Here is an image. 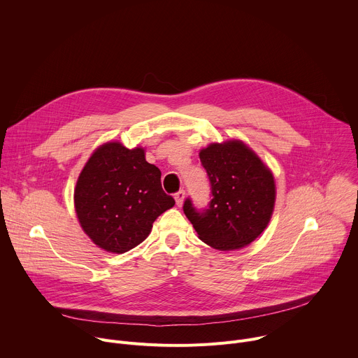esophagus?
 <instances>
[{"label": "esophagus", "instance_id": "obj_1", "mask_svg": "<svg viewBox=\"0 0 358 358\" xmlns=\"http://www.w3.org/2000/svg\"><path fill=\"white\" fill-rule=\"evenodd\" d=\"M176 203L178 207H181L182 206V202H184V199H185V191L184 189H180L177 194H176Z\"/></svg>", "mask_w": 358, "mask_h": 358}]
</instances>
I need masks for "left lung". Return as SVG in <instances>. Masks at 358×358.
<instances>
[{
  "label": "left lung",
  "mask_w": 358,
  "mask_h": 358,
  "mask_svg": "<svg viewBox=\"0 0 358 358\" xmlns=\"http://www.w3.org/2000/svg\"><path fill=\"white\" fill-rule=\"evenodd\" d=\"M207 170L213 199L207 210H196L189 198L184 214L201 241L218 250L243 248L268 227L276 198L271 170L239 140L213 143L199 151Z\"/></svg>",
  "instance_id": "1"
}]
</instances>
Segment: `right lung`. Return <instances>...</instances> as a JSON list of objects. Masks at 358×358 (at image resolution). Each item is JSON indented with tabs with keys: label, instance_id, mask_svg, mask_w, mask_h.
<instances>
[{
	"label": "right lung",
	"instance_id": "right-lung-1",
	"mask_svg": "<svg viewBox=\"0 0 358 358\" xmlns=\"http://www.w3.org/2000/svg\"><path fill=\"white\" fill-rule=\"evenodd\" d=\"M82 229L101 249L124 253L141 243L152 222L174 207L162 187V171L145 162L141 147L101 144L85 164L75 188Z\"/></svg>",
	"mask_w": 358,
	"mask_h": 358
}]
</instances>
